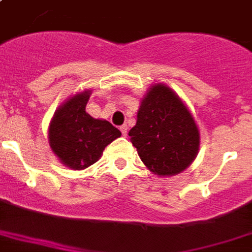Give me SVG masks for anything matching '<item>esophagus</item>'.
Segmentation results:
<instances>
[{"label": "esophagus", "instance_id": "esophagus-1", "mask_svg": "<svg viewBox=\"0 0 252 252\" xmlns=\"http://www.w3.org/2000/svg\"><path fill=\"white\" fill-rule=\"evenodd\" d=\"M120 130H122L123 136H126V133H128V126H126V124H124V126H120Z\"/></svg>", "mask_w": 252, "mask_h": 252}]
</instances>
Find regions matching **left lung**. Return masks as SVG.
Here are the masks:
<instances>
[{
  "label": "left lung",
  "mask_w": 252,
  "mask_h": 252,
  "mask_svg": "<svg viewBox=\"0 0 252 252\" xmlns=\"http://www.w3.org/2000/svg\"><path fill=\"white\" fill-rule=\"evenodd\" d=\"M130 141L147 168L158 176H174L197 156L199 132L186 105L164 84H156L144 97Z\"/></svg>",
  "instance_id": "1"
}]
</instances>
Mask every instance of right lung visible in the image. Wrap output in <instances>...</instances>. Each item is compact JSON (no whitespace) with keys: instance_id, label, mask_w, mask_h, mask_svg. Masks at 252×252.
Listing matches in <instances>:
<instances>
[{"instance_id":"right-lung-1","label":"right lung","mask_w":252,"mask_h":252,"mask_svg":"<svg viewBox=\"0 0 252 252\" xmlns=\"http://www.w3.org/2000/svg\"><path fill=\"white\" fill-rule=\"evenodd\" d=\"M90 91L72 96L54 115L49 129L53 152L68 168H88L99 160L104 148L122 132L107 120L94 119L86 112Z\"/></svg>"}]
</instances>
